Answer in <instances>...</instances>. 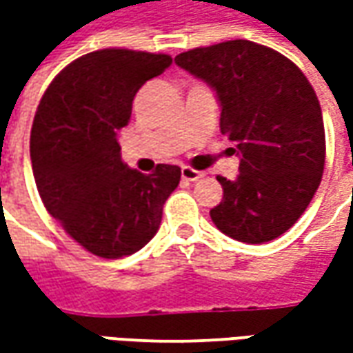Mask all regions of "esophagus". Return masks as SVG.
Instances as JSON below:
<instances>
[{
    "instance_id": "esophagus-1",
    "label": "esophagus",
    "mask_w": 353,
    "mask_h": 353,
    "mask_svg": "<svg viewBox=\"0 0 353 353\" xmlns=\"http://www.w3.org/2000/svg\"><path fill=\"white\" fill-rule=\"evenodd\" d=\"M181 174H183L184 181H190V183H194V181H198V179H202V176H204V172H202V170L192 169V167H183Z\"/></svg>"
}]
</instances>
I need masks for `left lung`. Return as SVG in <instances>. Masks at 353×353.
I'll return each instance as SVG.
<instances>
[{"label": "left lung", "mask_w": 353, "mask_h": 353, "mask_svg": "<svg viewBox=\"0 0 353 353\" xmlns=\"http://www.w3.org/2000/svg\"><path fill=\"white\" fill-rule=\"evenodd\" d=\"M174 61L216 90L220 129L241 153L236 181L218 176L224 198L210 210L212 222L245 243L285 234L310 204L326 159L322 110L308 78L285 54L245 39Z\"/></svg>", "instance_id": "left-lung-1"}]
</instances>
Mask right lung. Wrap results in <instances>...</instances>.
<instances>
[{
	"mask_svg": "<svg viewBox=\"0 0 353 353\" xmlns=\"http://www.w3.org/2000/svg\"><path fill=\"white\" fill-rule=\"evenodd\" d=\"M170 62L145 50H94L62 68L37 108L31 163L41 200L78 245L103 259L131 255L155 236L181 181L176 165L129 169L117 143L137 90Z\"/></svg>",
	"mask_w": 353,
	"mask_h": 353,
	"instance_id": "1",
	"label": "right lung"
}]
</instances>
